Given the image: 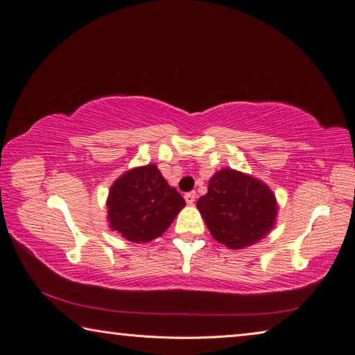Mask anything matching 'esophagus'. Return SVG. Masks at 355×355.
Instances as JSON below:
<instances>
[{"mask_svg":"<svg viewBox=\"0 0 355 355\" xmlns=\"http://www.w3.org/2000/svg\"><path fill=\"white\" fill-rule=\"evenodd\" d=\"M196 198H197V194H196V191H191V192H187L185 194V201L188 202V204H192L196 201Z\"/></svg>","mask_w":355,"mask_h":355,"instance_id":"1","label":"esophagus"}]
</instances>
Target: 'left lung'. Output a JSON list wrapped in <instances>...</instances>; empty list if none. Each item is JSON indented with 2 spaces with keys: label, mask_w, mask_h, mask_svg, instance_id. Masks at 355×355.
Masks as SVG:
<instances>
[{
  "label": "left lung",
  "mask_w": 355,
  "mask_h": 355,
  "mask_svg": "<svg viewBox=\"0 0 355 355\" xmlns=\"http://www.w3.org/2000/svg\"><path fill=\"white\" fill-rule=\"evenodd\" d=\"M197 207L213 239L230 249L249 247L268 235L277 218V201L263 182L222 168L209 180Z\"/></svg>",
  "instance_id": "left-lung-1"
}]
</instances>
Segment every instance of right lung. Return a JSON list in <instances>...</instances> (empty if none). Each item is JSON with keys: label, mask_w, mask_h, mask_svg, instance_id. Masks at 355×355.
Here are the masks:
<instances>
[{"label": "right lung", "mask_w": 355, "mask_h": 355, "mask_svg": "<svg viewBox=\"0 0 355 355\" xmlns=\"http://www.w3.org/2000/svg\"><path fill=\"white\" fill-rule=\"evenodd\" d=\"M184 206L185 200L155 164L125 171L112 184L106 201L111 230L132 243L159 237Z\"/></svg>", "instance_id": "right-lung-1"}]
</instances>
